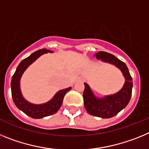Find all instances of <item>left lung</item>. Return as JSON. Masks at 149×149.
<instances>
[{"label": "left lung", "mask_w": 149, "mask_h": 149, "mask_svg": "<svg viewBox=\"0 0 149 149\" xmlns=\"http://www.w3.org/2000/svg\"><path fill=\"white\" fill-rule=\"evenodd\" d=\"M95 56L98 60L110 63L119 68L125 79V82L120 91L100 98H97L89 85L84 83V101L86 111L94 116L108 119L115 116L129 103L132 94V77L125 63L116 58L114 55L104 51H99Z\"/></svg>", "instance_id": "left-lung-1"}]
</instances>
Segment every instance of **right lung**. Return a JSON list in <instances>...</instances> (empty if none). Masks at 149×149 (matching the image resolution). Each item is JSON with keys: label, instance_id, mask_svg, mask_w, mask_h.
Returning a JSON list of instances; mask_svg holds the SVG:
<instances>
[{"label": "right lung", "instance_id": "1", "mask_svg": "<svg viewBox=\"0 0 149 149\" xmlns=\"http://www.w3.org/2000/svg\"><path fill=\"white\" fill-rule=\"evenodd\" d=\"M48 52H52V51L45 49V48L38 50L32 54H30L28 57L24 59L19 63L15 72L12 77V97H13V100L15 106L19 110L24 112L26 115L33 119H42L43 117L48 116L56 113L63 104L65 95L72 89V87H68L67 89L58 91L54 96L53 98H51L48 102L42 104H34L30 103L23 97L20 89V80L24 72L27 69V68L30 64H32L35 60H37L41 55L48 53Z\"/></svg>", "mask_w": 149, "mask_h": 149}]
</instances>
